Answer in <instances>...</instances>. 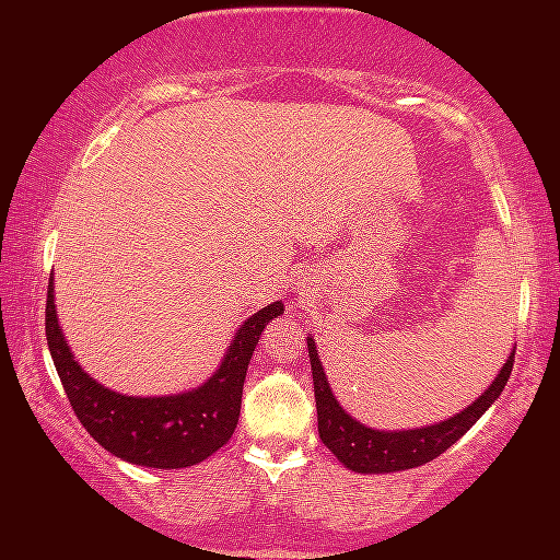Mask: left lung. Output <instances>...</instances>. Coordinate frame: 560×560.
Wrapping results in <instances>:
<instances>
[{"instance_id":"left-lung-1","label":"left lung","mask_w":560,"mask_h":560,"mask_svg":"<svg viewBox=\"0 0 560 560\" xmlns=\"http://www.w3.org/2000/svg\"><path fill=\"white\" fill-rule=\"evenodd\" d=\"M308 357L313 370V389H316V410H318V433L326 448L334 451L343 466L351 471L362 474H385V471H402L412 466L433 462L443 451L454 446L477 420L485 416L508 385L512 364H515V351L497 374V380L481 397H477L469 408L458 416L443 420L439 425L416 428V431H372L354 418L347 416L328 387L324 366L318 362L316 341L308 339Z\"/></svg>"}]
</instances>
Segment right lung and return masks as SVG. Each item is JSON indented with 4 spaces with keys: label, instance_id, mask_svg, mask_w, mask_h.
Instances as JSON below:
<instances>
[{
    "label": "right lung",
    "instance_id": "obj_1",
    "mask_svg": "<svg viewBox=\"0 0 560 560\" xmlns=\"http://www.w3.org/2000/svg\"><path fill=\"white\" fill-rule=\"evenodd\" d=\"M280 313L282 303H270L244 320L219 372L194 393L171 397H127L91 380L60 334L56 303H52V280L48 282V301H45V336L68 402L91 439L129 464L183 469L217 454L232 439L240 423L242 387L249 359L265 326Z\"/></svg>",
    "mask_w": 560,
    "mask_h": 560
}]
</instances>
